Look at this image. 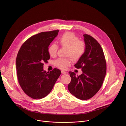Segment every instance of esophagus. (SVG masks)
<instances>
[{"label":"esophagus","mask_w":126,"mask_h":126,"mask_svg":"<svg viewBox=\"0 0 126 126\" xmlns=\"http://www.w3.org/2000/svg\"><path fill=\"white\" fill-rule=\"evenodd\" d=\"M62 73L63 74H65L66 73V72H65V71H62Z\"/></svg>","instance_id":"34e87169"}]
</instances>
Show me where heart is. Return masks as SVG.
<instances>
[{
  "label": "heart",
  "mask_w": 126,
  "mask_h": 126,
  "mask_svg": "<svg viewBox=\"0 0 126 126\" xmlns=\"http://www.w3.org/2000/svg\"><path fill=\"white\" fill-rule=\"evenodd\" d=\"M60 45L64 48H67L66 56L70 57L72 61H79L84 53L86 48L85 44L79 41V38L74 33L66 32L60 37L59 40ZM58 47L56 44H52L48 48L49 55L54 57L56 56ZM71 62L69 58H60L54 62V65L57 67L65 70L71 64Z\"/></svg>",
  "instance_id": "obj_1"
}]
</instances>
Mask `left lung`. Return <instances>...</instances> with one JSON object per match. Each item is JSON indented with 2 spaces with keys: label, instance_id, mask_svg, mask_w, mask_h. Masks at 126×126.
I'll return each mask as SVG.
<instances>
[{
  "label": "left lung",
  "instance_id": "obj_1",
  "mask_svg": "<svg viewBox=\"0 0 126 126\" xmlns=\"http://www.w3.org/2000/svg\"><path fill=\"white\" fill-rule=\"evenodd\" d=\"M86 46L82 57L74 65L81 68L82 74L76 76L69 72L71 78L68 85L70 93L81 100H87L94 96L100 89L106 73V62L102 48L93 37L84 34Z\"/></svg>",
  "mask_w": 126,
  "mask_h": 126
}]
</instances>
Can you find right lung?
Returning a JSON list of instances; mask_svg holds the SVG:
<instances>
[{"label":"right lung","mask_w":126,"mask_h":126,"mask_svg":"<svg viewBox=\"0 0 126 126\" xmlns=\"http://www.w3.org/2000/svg\"><path fill=\"white\" fill-rule=\"evenodd\" d=\"M59 31L42 32L31 37L18 51L16 60L18 82L32 98L41 99L49 94L61 74L57 68L50 72L43 69V63L50 59L48 47Z\"/></svg>","instance_id":"obj_1"}]
</instances>
